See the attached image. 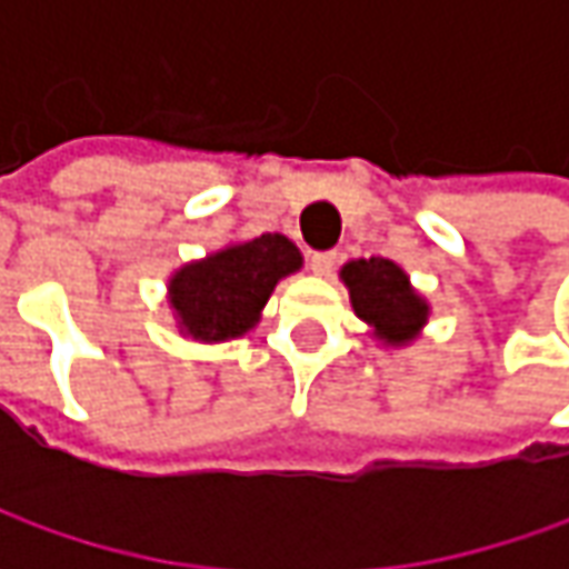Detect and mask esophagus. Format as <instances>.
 <instances>
[{"label":"esophagus","mask_w":569,"mask_h":569,"mask_svg":"<svg viewBox=\"0 0 569 569\" xmlns=\"http://www.w3.org/2000/svg\"><path fill=\"white\" fill-rule=\"evenodd\" d=\"M336 262H339V252L336 250L310 252V269H313V274H329L336 269Z\"/></svg>","instance_id":"esophagus-1"}]
</instances>
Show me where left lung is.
Listing matches in <instances>:
<instances>
[{"mask_svg": "<svg viewBox=\"0 0 569 569\" xmlns=\"http://www.w3.org/2000/svg\"><path fill=\"white\" fill-rule=\"evenodd\" d=\"M339 278L348 288L358 319L370 326V336L386 348H405L421 336L430 303L415 291L402 266L382 256L351 259L341 266Z\"/></svg>", "mask_w": 569, "mask_h": 569, "instance_id": "obj_1", "label": "left lung"}]
</instances>
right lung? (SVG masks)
<instances>
[{"instance_id": "1", "label": "right lung", "mask_w": 569, "mask_h": 569, "mask_svg": "<svg viewBox=\"0 0 569 569\" xmlns=\"http://www.w3.org/2000/svg\"><path fill=\"white\" fill-rule=\"evenodd\" d=\"M303 256L284 233H262L192 259L170 274L167 300L180 336L230 341L247 336L262 317L274 284L300 272Z\"/></svg>"}]
</instances>
